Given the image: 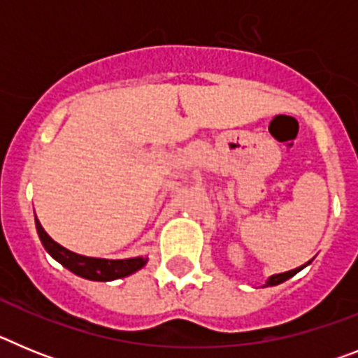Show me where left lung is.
<instances>
[{
  "label": "left lung",
  "instance_id": "left-lung-1",
  "mask_svg": "<svg viewBox=\"0 0 358 358\" xmlns=\"http://www.w3.org/2000/svg\"><path fill=\"white\" fill-rule=\"evenodd\" d=\"M310 264V262H308ZM306 264V265H308ZM306 265H303V267H306ZM303 267L299 268H292V271H287V273H280V274H273V276H268V280L265 281L264 287H274V285H280V283H283V281H287L289 278H292L294 274H297L299 271H301Z\"/></svg>",
  "mask_w": 358,
  "mask_h": 358
}]
</instances>
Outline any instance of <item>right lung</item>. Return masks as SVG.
I'll return each instance as SVG.
<instances>
[{
  "mask_svg": "<svg viewBox=\"0 0 358 358\" xmlns=\"http://www.w3.org/2000/svg\"><path fill=\"white\" fill-rule=\"evenodd\" d=\"M37 235H39L43 248L46 249L53 260L59 262L62 267H66L69 273L77 274L84 280L91 281H113L120 278L131 276L136 271H140L147 265V256H136V258H125V260H107V258H93V256H84L78 252H73L69 249L62 248L52 236L44 231L41 222L36 217Z\"/></svg>",
  "mask_w": 358,
  "mask_h": 358,
  "instance_id": "add662e5",
  "label": "right lung"
}]
</instances>
